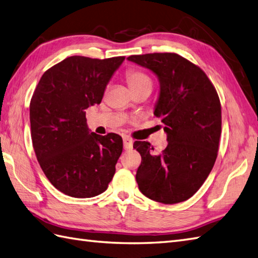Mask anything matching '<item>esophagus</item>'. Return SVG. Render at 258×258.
Masks as SVG:
<instances>
[{
    "label": "esophagus",
    "instance_id": "esophagus-1",
    "mask_svg": "<svg viewBox=\"0 0 258 258\" xmlns=\"http://www.w3.org/2000/svg\"><path fill=\"white\" fill-rule=\"evenodd\" d=\"M133 145H134V141L129 137H124L123 138V148L124 150H130V149H133Z\"/></svg>",
    "mask_w": 258,
    "mask_h": 258
}]
</instances>
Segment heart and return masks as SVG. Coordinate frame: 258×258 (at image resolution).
Returning <instances> with one entry per match:
<instances>
[{
	"label": "heart",
	"mask_w": 258,
	"mask_h": 258,
	"mask_svg": "<svg viewBox=\"0 0 258 258\" xmlns=\"http://www.w3.org/2000/svg\"><path fill=\"white\" fill-rule=\"evenodd\" d=\"M125 79H127L129 87L133 91L139 90L142 88H152V81L150 76L145 72L139 70H129L125 73Z\"/></svg>",
	"instance_id": "obj_1"
}]
</instances>
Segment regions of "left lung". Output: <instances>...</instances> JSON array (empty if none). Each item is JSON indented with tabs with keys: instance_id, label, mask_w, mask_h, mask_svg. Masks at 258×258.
I'll list each match as a JSON object with an SVG mask.
<instances>
[{
	"instance_id": "left-lung-1",
	"label": "left lung",
	"mask_w": 258,
	"mask_h": 258,
	"mask_svg": "<svg viewBox=\"0 0 258 258\" xmlns=\"http://www.w3.org/2000/svg\"><path fill=\"white\" fill-rule=\"evenodd\" d=\"M128 60L158 76L160 95L153 113L168 137L167 148L158 156L148 141H135L141 156L136 174L139 190L163 204L186 201L202 186L217 157L219 95L201 68L175 53L131 55Z\"/></svg>"
}]
</instances>
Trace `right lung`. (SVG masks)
<instances>
[{"mask_svg": "<svg viewBox=\"0 0 258 258\" xmlns=\"http://www.w3.org/2000/svg\"><path fill=\"white\" fill-rule=\"evenodd\" d=\"M123 60L124 56L67 57L45 72L34 90L30 104L34 151L49 182L66 196H98L116 172L122 138L89 133L85 110L100 104Z\"/></svg>", "mask_w": 258, "mask_h": 258, "instance_id": "1", "label": "right lung"}]
</instances>
